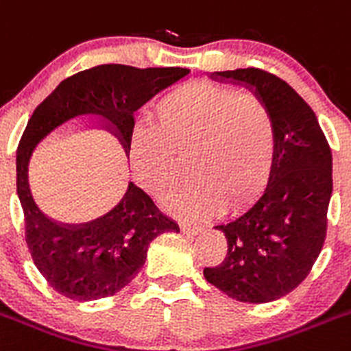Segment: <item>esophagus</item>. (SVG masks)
Segmentation results:
<instances>
[{"instance_id":"34e87169","label":"esophagus","mask_w":351,"mask_h":351,"mask_svg":"<svg viewBox=\"0 0 351 351\" xmlns=\"http://www.w3.org/2000/svg\"><path fill=\"white\" fill-rule=\"evenodd\" d=\"M180 228H182L183 234L186 235H197L199 232L202 230V227H199V225H192V223H182L180 225Z\"/></svg>"}]
</instances>
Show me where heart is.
<instances>
[{
  "instance_id": "heart-1",
  "label": "heart",
  "mask_w": 351,
  "mask_h": 351,
  "mask_svg": "<svg viewBox=\"0 0 351 351\" xmlns=\"http://www.w3.org/2000/svg\"><path fill=\"white\" fill-rule=\"evenodd\" d=\"M189 150L191 183L169 197L173 211L202 218L225 204L253 201L270 178L275 123L265 101L208 81L180 84L159 98L150 126L131 131L128 154L136 182L165 201L182 178L176 157Z\"/></svg>"
}]
</instances>
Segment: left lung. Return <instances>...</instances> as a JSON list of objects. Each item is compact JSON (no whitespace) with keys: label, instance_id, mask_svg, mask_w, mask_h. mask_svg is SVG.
<instances>
[{"label":"left lung","instance_id":"left-lung-1","mask_svg":"<svg viewBox=\"0 0 351 351\" xmlns=\"http://www.w3.org/2000/svg\"><path fill=\"white\" fill-rule=\"evenodd\" d=\"M250 88L270 109L275 157L263 194L215 228L227 256L204 268L209 284L244 303H268L300 286L322 251L332 194V156L315 112L286 81L261 69L213 72Z\"/></svg>","mask_w":351,"mask_h":351}]
</instances>
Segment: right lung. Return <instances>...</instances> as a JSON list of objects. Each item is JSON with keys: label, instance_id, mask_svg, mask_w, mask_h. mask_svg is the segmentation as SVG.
<instances>
[{"label": "right lung", "instance_id": "add662e5", "mask_svg": "<svg viewBox=\"0 0 351 351\" xmlns=\"http://www.w3.org/2000/svg\"><path fill=\"white\" fill-rule=\"evenodd\" d=\"M189 72L182 67L97 65L62 81L32 112L17 149V195L32 261L62 296L74 301L114 296L142 270L150 242L165 232H180V227L133 182L119 204L97 220L80 225L51 220L31 194L32 152L67 121L93 117L117 136L128 156L136 110Z\"/></svg>", "mask_w": 351, "mask_h": 351}]
</instances>
